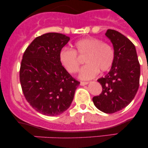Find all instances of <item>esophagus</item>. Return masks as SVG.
<instances>
[{
    "instance_id": "1",
    "label": "esophagus",
    "mask_w": 148,
    "mask_h": 148,
    "mask_svg": "<svg viewBox=\"0 0 148 148\" xmlns=\"http://www.w3.org/2000/svg\"><path fill=\"white\" fill-rule=\"evenodd\" d=\"M88 84V82H86V81H81V83H80V85H81V86H86V85Z\"/></svg>"
}]
</instances>
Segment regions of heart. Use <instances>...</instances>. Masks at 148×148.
Listing matches in <instances>:
<instances>
[{"label": "heart", "mask_w": 148, "mask_h": 148, "mask_svg": "<svg viewBox=\"0 0 148 148\" xmlns=\"http://www.w3.org/2000/svg\"><path fill=\"white\" fill-rule=\"evenodd\" d=\"M78 55L86 56V64L80 70L79 78L89 80L96 77L99 73L106 72L113 66L115 59L114 51L111 45L95 37H87L75 43V49L63 48L59 54L60 61L64 68L70 74L78 72L80 66Z\"/></svg>", "instance_id": "b5f03b06"}]
</instances>
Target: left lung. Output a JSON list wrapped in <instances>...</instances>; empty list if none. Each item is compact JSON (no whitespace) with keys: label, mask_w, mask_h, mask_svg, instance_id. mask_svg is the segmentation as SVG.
<instances>
[{"label":"left lung","mask_w":148,"mask_h":148,"mask_svg":"<svg viewBox=\"0 0 148 148\" xmlns=\"http://www.w3.org/2000/svg\"><path fill=\"white\" fill-rule=\"evenodd\" d=\"M106 36L114 49L115 59L111 70L97 80L102 92L92 98L98 109L105 113H114L125 108L136 94L140 80V64L135 46L123 34L108 29Z\"/></svg>","instance_id":"8db88e82"}]
</instances>
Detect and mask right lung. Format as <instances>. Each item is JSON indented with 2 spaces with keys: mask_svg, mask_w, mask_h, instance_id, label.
Segmentation results:
<instances>
[{
  "mask_svg": "<svg viewBox=\"0 0 148 148\" xmlns=\"http://www.w3.org/2000/svg\"><path fill=\"white\" fill-rule=\"evenodd\" d=\"M69 37L49 33L36 37L25 49L19 71L25 99L35 111L55 116L70 106L80 84L61 64L59 54Z\"/></svg>",
  "mask_w": 148,
  "mask_h": 148,
  "instance_id": "obj_1",
  "label": "right lung"
}]
</instances>
